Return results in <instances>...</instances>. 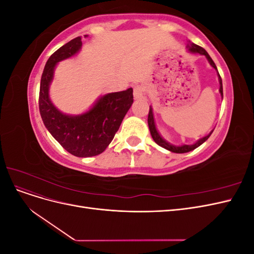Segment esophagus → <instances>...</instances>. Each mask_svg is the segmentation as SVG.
I'll return each mask as SVG.
<instances>
[{
    "label": "esophagus",
    "instance_id": "obj_1",
    "mask_svg": "<svg viewBox=\"0 0 254 254\" xmlns=\"http://www.w3.org/2000/svg\"><path fill=\"white\" fill-rule=\"evenodd\" d=\"M144 95L143 86H134L133 88V97L134 99H141Z\"/></svg>",
    "mask_w": 254,
    "mask_h": 254
}]
</instances>
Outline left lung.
I'll return each instance as SVG.
<instances>
[{
	"label": "left lung",
	"mask_w": 254,
	"mask_h": 254,
	"mask_svg": "<svg viewBox=\"0 0 254 254\" xmlns=\"http://www.w3.org/2000/svg\"><path fill=\"white\" fill-rule=\"evenodd\" d=\"M188 51L191 54H199V55H203L205 56V58L207 59V61H209V64H211L212 67H214L215 70L217 71V67L216 65H215L214 61L212 60V58L210 57L209 54H207V52L202 49L201 47H199V45L195 44V43H191V42H189L188 43ZM217 75H218V81H219V93L221 95V98L224 97V93H222V81H221V78H220V75L217 71ZM147 123H148V127H149V131H150V134L152 136L153 141H155L159 146H161V147H163L167 150H170L172 152H176V153H184V152H189V151H191L196 149L197 147H199L201 144H203L207 139H209L210 135L212 134L213 130L212 131L201 137V139H199L198 141H196L194 144H190V145H187V144H183V145H173L171 144L170 142H167L166 140H164L162 136H161V134L159 133V131L157 130V127H156V123H155V119H153V112H152V107L149 106V113H148V120H147Z\"/></svg>",
	"instance_id": "8db88e82"
}]
</instances>
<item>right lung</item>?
Here are the masks:
<instances>
[{
    "instance_id": "obj_1",
    "label": "right lung",
    "mask_w": 254,
    "mask_h": 254,
    "mask_svg": "<svg viewBox=\"0 0 254 254\" xmlns=\"http://www.w3.org/2000/svg\"><path fill=\"white\" fill-rule=\"evenodd\" d=\"M81 47V37L75 38L47 61L40 82L39 110L43 124L54 139L73 156L86 158L97 156L108 147L133 103V90L129 88L98 97L93 106L81 114H65L57 109L50 98L55 68L60 61L79 53Z\"/></svg>"
}]
</instances>
